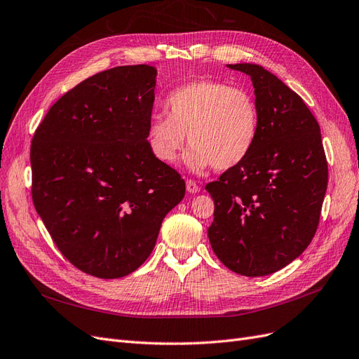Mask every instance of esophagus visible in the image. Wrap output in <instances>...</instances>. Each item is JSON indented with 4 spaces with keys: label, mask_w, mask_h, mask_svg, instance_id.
Returning <instances> with one entry per match:
<instances>
[{
    "label": "esophagus",
    "mask_w": 359,
    "mask_h": 359,
    "mask_svg": "<svg viewBox=\"0 0 359 359\" xmlns=\"http://www.w3.org/2000/svg\"><path fill=\"white\" fill-rule=\"evenodd\" d=\"M187 191H188L189 194H196V192L200 191V187H198V184H196V182L188 179V180H187Z\"/></svg>",
    "instance_id": "obj_1"
}]
</instances>
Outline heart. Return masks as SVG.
Listing matches in <instances>:
<instances>
[{
	"label": "heart",
	"mask_w": 359,
	"mask_h": 359,
	"mask_svg": "<svg viewBox=\"0 0 359 359\" xmlns=\"http://www.w3.org/2000/svg\"><path fill=\"white\" fill-rule=\"evenodd\" d=\"M167 116L149 121L146 140L159 163H177L184 144H191L184 164L192 171L213 165L217 171L234 168L248 158L259 133L255 97L245 88L217 80H194L171 90L165 98Z\"/></svg>",
	"instance_id": "1"
}]
</instances>
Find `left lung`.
<instances>
[{
  "label": "left lung",
  "instance_id": "1",
  "mask_svg": "<svg viewBox=\"0 0 359 359\" xmlns=\"http://www.w3.org/2000/svg\"><path fill=\"white\" fill-rule=\"evenodd\" d=\"M250 76L259 133L248 158L205 184L215 201L209 240L231 271L267 276L306 250L328 184L320 128L298 94L257 64H229Z\"/></svg>",
  "mask_w": 359,
  "mask_h": 359
}]
</instances>
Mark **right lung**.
<instances>
[{"label": "right lung", "mask_w": 359, "mask_h": 359, "mask_svg": "<svg viewBox=\"0 0 359 359\" xmlns=\"http://www.w3.org/2000/svg\"><path fill=\"white\" fill-rule=\"evenodd\" d=\"M155 85L146 64L101 72L57 100L32 137L34 207L62 255L100 279L140 267L184 196L179 172L147 146Z\"/></svg>", "instance_id": "right-lung-1"}]
</instances>
